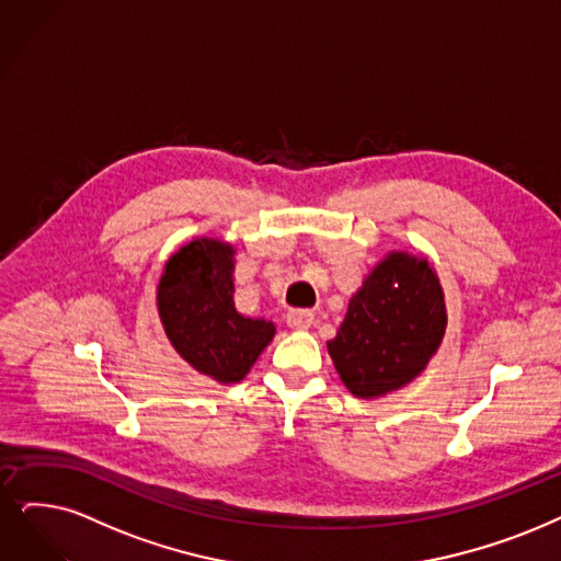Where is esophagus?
<instances>
[{"label": "esophagus", "mask_w": 561, "mask_h": 561, "mask_svg": "<svg viewBox=\"0 0 561 561\" xmlns=\"http://www.w3.org/2000/svg\"><path fill=\"white\" fill-rule=\"evenodd\" d=\"M287 324L293 329H308L312 324V312L306 308H297L287 312Z\"/></svg>", "instance_id": "esophagus-1"}]
</instances>
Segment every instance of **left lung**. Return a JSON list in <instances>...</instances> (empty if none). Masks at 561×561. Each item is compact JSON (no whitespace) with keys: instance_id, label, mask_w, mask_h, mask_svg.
<instances>
[{"instance_id":"left-lung-1","label":"left lung","mask_w":561,"mask_h":561,"mask_svg":"<svg viewBox=\"0 0 561 561\" xmlns=\"http://www.w3.org/2000/svg\"><path fill=\"white\" fill-rule=\"evenodd\" d=\"M444 329L446 306L435 268L425 257L389 253L352 295L327 347L356 398H379L423 373Z\"/></svg>"}]
</instances>
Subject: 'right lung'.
<instances>
[{
    "label": "right lung",
    "instance_id": "right-lung-1",
    "mask_svg": "<svg viewBox=\"0 0 561 561\" xmlns=\"http://www.w3.org/2000/svg\"><path fill=\"white\" fill-rule=\"evenodd\" d=\"M232 272V245L199 237L165 262L156 295L172 347L220 385L241 382L276 333L274 322L237 312Z\"/></svg>",
    "mask_w": 561,
    "mask_h": 561
}]
</instances>
